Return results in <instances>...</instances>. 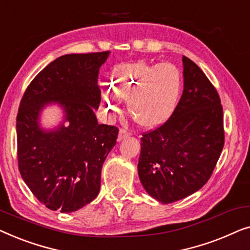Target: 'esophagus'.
<instances>
[{
  "label": "esophagus",
  "instance_id": "34e87169",
  "mask_svg": "<svg viewBox=\"0 0 250 250\" xmlns=\"http://www.w3.org/2000/svg\"><path fill=\"white\" fill-rule=\"evenodd\" d=\"M129 136V133L126 131L124 128H121L119 129V133H118V141H122V140H124L125 138H128Z\"/></svg>",
  "mask_w": 250,
  "mask_h": 250
}]
</instances>
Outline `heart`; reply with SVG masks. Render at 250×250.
<instances>
[{
  "mask_svg": "<svg viewBox=\"0 0 250 250\" xmlns=\"http://www.w3.org/2000/svg\"><path fill=\"white\" fill-rule=\"evenodd\" d=\"M182 86V74L173 63L122 64L114 70L111 87L102 92L104 112L110 117L118 115L125 100L139 124L156 127L175 111Z\"/></svg>",
  "mask_w": 250,
  "mask_h": 250,
  "instance_id": "1",
  "label": "heart"
}]
</instances>
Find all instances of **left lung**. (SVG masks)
<instances>
[{"instance_id": "8db88e82", "label": "left lung", "mask_w": 250, "mask_h": 250, "mask_svg": "<svg viewBox=\"0 0 250 250\" xmlns=\"http://www.w3.org/2000/svg\"><path fill=\"white\" fill-rule=\"evenodd\" d=\"M179 104L158 128L141 138L138 173L145 190L162 204L197 192L213 173L224 146L221 99L204 71L183 57Z\"/></svg>"}]
</instances>
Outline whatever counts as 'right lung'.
I'll return each mask as SVG.
<instances>
[{
    "instance_id": "right-lung-1",
    "label": "right lung",
    "mask_w": 250,
    "mask_h": 250,
    "mask_svg": "<svg viewBox=\"0 0 250 250\" xmlns=\"http://www.w3.org/2000/svg\"><path fill=\"white\" fill-rule=\"evenodd\" d=\"M109 53L57 58L34 78L20 102L19 170L34 196L51 210L76 211L100 191L102 165L118 135L116 126L99 124L94 114L101 101L99 70ZM51 103L63 109L64 121L45 130L39 117Z\"/></svg>"
}]
</instances>
